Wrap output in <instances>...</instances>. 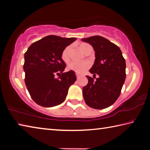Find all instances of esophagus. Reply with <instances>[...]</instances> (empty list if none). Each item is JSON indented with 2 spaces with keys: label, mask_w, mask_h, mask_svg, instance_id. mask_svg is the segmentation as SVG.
<instances>
[{
  "label": "esophagus",
  "mask_w": 150,
  "mask_h": 150,
  "mask_svg": "<svg viewBox=\"0 0 150 150\" xmlns=\"http://www.w3.org/2000/svg\"><path fill=\"white\" fill-rule=\"evenodd\" d=\"M76 76H77V78L79 79L80 77V74H79V73H76Z\"/></svg>",
  "instance_id": "obj_1"
}]
</instances>
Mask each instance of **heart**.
<instances>
[{
	"label": "heart",
	"mask_w": 150,
	"mask_h": 150,
	"mask_svg": "<svg viewBox=\"0 0 150 150\" xmlns=\"http://www.w3.org/2000/svg\"><path fill=\"white\" fill-rule=\"evenodd\" d=\"M88 45L87 44H81L80 45V48L82 52H84L85 47ZM71 47L67 46L66 47L63 51L62 52V59L64 61V62H67L68 60L69 59V52H70ZM90 63L87 61H85V62H75V61H73V62H70L69 64H68L67 68L70 71H73L79 74H81V73H83L85 72L86 70L88 69L90 67Z\"/></svg>",
	"instance_id": "obj_1"
}]
</instances>
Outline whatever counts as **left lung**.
<instances>
[{
	"mask_svg": "<svg viewBox=\"0 0 150 150\" xmlns=\"http://www.w3.org/2000/svg\"><path fill=\"white\" fill-rule=\"evenodd\" d=\"M92 45L95 60L89 72L98 75L96 81L88 78V84L83 88L87 105L95 109H103L113 105L120 95L126 79V62L119 47L100 35L83 38Z\"/></svg>",
	"mask_w": 150,
	"mask_h": 150,
	"instance_id": "8db88e82",
	"label": "left lung"
}]
</instances>
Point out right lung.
Here are the masks:
<instances>
[{"mask_svg": "<svg viewBox=\"0 0 150 150\" xmlns=\"http://www.w3.org/2000/svg\"><path fill=\"white\" fill-rule=\"evenodd\" d=\"M76 40V38L47 35L33 43L25 53V83L38 105L53 107L65 100L69 88L77 77L73 71L63 73L66 65L62 54ZM60 73L62 75L58 79L54 78L55 74Z\"/></svg>", "mask_w": 150, "mask_h": 150, "instance_id": "1", "label": "right lung"}]
</instances>
